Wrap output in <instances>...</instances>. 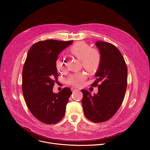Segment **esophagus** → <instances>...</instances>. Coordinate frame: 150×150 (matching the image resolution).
Returning <instances> with one entry per match:
<instances>
[{
    "label": "esophagus",
    "instance_id": "34e87169",
    "mask_svg": "<svg viewBox=\"0 0 150 150\" xmlns=\"http://www.w3.org/2000/svg\"><path fill=\"white\" fill-rule=\"evenodd\" d=\"M71 90H72V91H79L80 90L79 88H77L75 87H72Z\"/></svg>",
    "mask_w": 150,
    "mask_h": 150
}]
</instances>
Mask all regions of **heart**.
I'll return each mask as SVG.
<instances>
[{
  "label": "heart",
  "instance_id": "heart-1",
  "mask_svg": "<svg viewBox=\"0 0 150 150\" xmlns=\"http://www.w3.org/2000/svg\"><path fill=\"white\" fill-rule=\"evenodd\" d=\"M69 53L80 59L83 68L90 73L96 72L100 67L102 54L100 50L91 48L90 46L84 41H78L68 49ZM56 68L59 72H63L65 68V60L63 57H59L56 60ZM86 75L82 72L72 74L67 79L68 84L75 87H81L83 83Z\"/></svg>",
  "mask_w": 150,
  "mask_h": 150
}]
</instances>
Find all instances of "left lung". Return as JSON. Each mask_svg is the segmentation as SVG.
Wrapping results in <instances>:
<instances>
[{
  "instance_id": "left-lung-1",
  "label": "left lung",
  "mask_w": 150,
  "mask_h": 150,
  "mask_svg": "<svg viewBox=\"0 0 150 150\" xmlns=\"http://www.w3.org/2000/svg\"><path fill=\"white\" fill-rule=\"evenodd\" d=\"M96 46L102 54V60L92 87H98L96 94L81 90L82 105L88 120L101 123L111 119L124 99L127 87V69L119 50L108 42L98 41Z\"/></svg>"
}]
</instances>
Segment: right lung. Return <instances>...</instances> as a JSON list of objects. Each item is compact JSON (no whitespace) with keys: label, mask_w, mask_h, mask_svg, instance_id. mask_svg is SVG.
<instances>
[{"label":"right lung","mask_w":150,"mask_h":150,"mask_svg":"<svg viewBox=\"0 0 150 150\" xmlns=\"http://www.w3.org/2000/svg\"><path fill=\"white\" fill-rule=\"evenodd\" d=\"M72 42L40 41L28 52L23 70V93L29 110L42 123L56 124L65 116L72 91L65 87L56 94L53 93V88L59 76L56 65L57 56Z\"/></svg>","instance_id":"obj_1"}]
</instances>
